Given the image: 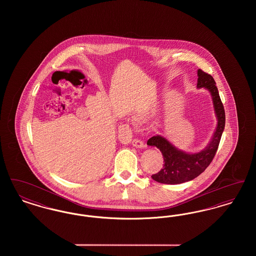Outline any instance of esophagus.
Segmentation results:
<instances>
[{"label": "esophagus", "mask_w": 256, "mask_h": 256, "mask_svg": "<svg viewBox=\"0 0 256 256\" xmlns=\"http://www.w3.org/2000/svg\"><path fill=\"white\" fill-rule=\"evenodd\" d=\"M132 146H135V148H145L144 142H142L141 140H138V139H134V140H132Z\"/></svg>", "instance_id": "34e87169"}]
</instances>
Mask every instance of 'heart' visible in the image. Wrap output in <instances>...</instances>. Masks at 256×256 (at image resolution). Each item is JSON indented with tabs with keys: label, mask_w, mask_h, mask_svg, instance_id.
Segmentation results:
<instances>
[{
	"label": "heart",
	"mask_w": 256,
	"mask_h": 256,
	"mask_svg": "<svg viewBox=\"0 0 256 256\" xmlns=\"http://www.w3.org/2000/svg\"><path fill=\"white\" fill-rule=\"evenodd\" d=\"M150 115V110L148 106H138L134 110L132 113V119L137 122H143L146 120Z\"/></svg>",
	"instance_id": "heart-1"
}]
</instances>
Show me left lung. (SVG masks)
<instances>
[{
  "instance_id": "8db88e82",
  "label": "left lung",
  "mask_w": 256,
  "mask_h": 256,
  "mask_svg": "<svg viewBox=\"0 0 256 256\" xmlns=\"http://www.w3.org/2000/svg\"><path fill=\"white\" fill-rule=\"evenodd\" d=\"M196 87L204 88L210 93L213 108L217 119V126L213 136L204 150L198 152H186L176 148L162 135H156L146 142L148 146H156L164 158L163 169L152 176V180L164 184H180L190 182L206 169L214 158L219 146L220 140L224 130L226 114L220 98L216 82L211 74L198 70Z\"/></svg>"
}]
</instances>
